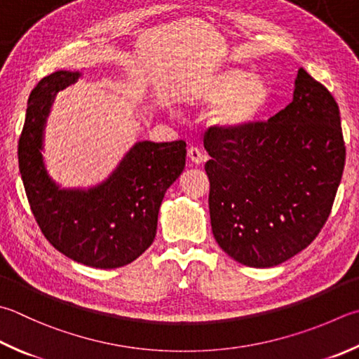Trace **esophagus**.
Instances as JSON below:
<instances>
[{
  "instance_id": "34e87169",
  "label": "esophagus",
  "mask_w": 359,
  "mask_h": 359,
  "mask_svg": "<svg viewBox=\"0 0 359 359\" xmlns=\"http://www.w3.org/2000/svg\"><path fill=\"white\" fill-rule=\"evenodd\" d=\"M187 156H189V159H191L194 164H201L203 162V159H205V156H203V151L200 150L198 147H191L187 150Z\"/></svg>"
}]
</instances>
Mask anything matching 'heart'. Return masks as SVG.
<instances>
[{
  "label": "heart",
  "instance_id": "heart-1",
  "mask_svg": "<svg viewBox=\"0 0 359 359\" xmlns=\"http://www.w3.org/2000/svg\"><path fill=\"white\" fill-rule=\"evenodd\" d=\"M184 100L194 106H215L212 121L226 131H245L262 118L272 101L266 79L241 69L208 72L194 81Z\"/></svg>",
  "mask_w": 359,
  "mask_h": 359
}]
</instances>
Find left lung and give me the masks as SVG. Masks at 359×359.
I'll use <instances>...</instances> for the list:
<instances>
[{
  "instance_id": "obj_1",
  "label": "left lung",
  "mask_w": 359,
  "mask_h": 359,
  "mask_svg": "<svg viewBox=\"0 0 359 359\" xmlns=\"http://www.w3.org/2000/svg\"><path fill=\"white\" fill-rule=\"evenodd\" d=\"M209 214L234 261L273 267L305 250L325 225L346 164L339 106L300 69L285 109L245 131L205 134Z\"/></svg>"
}]
</instances>
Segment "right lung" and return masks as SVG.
Segmentation results:
<instances>
[{
    "label": "right lung",
    "instance_id": "obj_1",
    "mask_svg": "<svg viewBox=\"0 0 359 359\" xmlns=\"http://www.w3.org/2000/svg\"><path fill=\"white\" fill-rule=\"evenodd\" d=\"M79 76L59 70L32 89L18 140L20 175L34 217L54 248L84 266L117 269L153 243L162 198L184 170L186 142H137L101 184L60 189L43 164V128L54 95Z\"/></svg>",
    "mask_w": 359,
    "mask_h": 359
}]
</instances>
